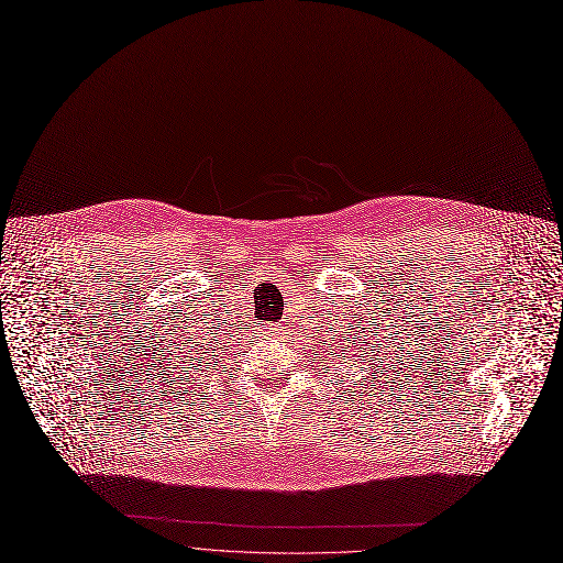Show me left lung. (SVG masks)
<instances>
[{"label":"left lung","mask_w":563,"mask_h":563,"mask_svg":"<svg viewBox=\"0 0 563 563\" xmlns=\"http://www.w3.org/2000/svg\"><path fill=\"white\" fill-rule=\"evenodd\" d=\"M361 358H363V356H361Z\"/></svg>","instance_id":"left-lung-1"}]
</instances>
